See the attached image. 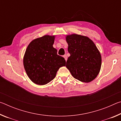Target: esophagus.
<instances>
[{
  "instance_id": "34e87169",
  "label": "esophagus",
  "mask_w": 121,
  "mask_h": 121,
  "mask_svg": "<svg viewBox=\"0 0 121 121\" xmlns=\"http://www.w3.org/2000/svg\"><path fill=\"white\" fill-rule=\"evenodd\" d=\"M63 57H64V58L65 59V60L67 61V56H66V55H64V56H63Z\"/></svg>"
}]
</instances>
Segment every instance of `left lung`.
<instances>
[{
  "label": "left lung",
  "instance_id": "1",
  "mask_svg": "<svg viewBox=\"0 0 121 121\" xmlns=\"http://www.w3.org/2000/svg\"><path fill=\"white\" fill-rule=\"evenodd\" d=\"M65 39L70 54L67 61V69L79 81H92L99 74L101 65V56L97 46L86 36L71 34Z\"/></svg>",
  "mask_w": 121,
  "mask_h": 121
}]
</instances>
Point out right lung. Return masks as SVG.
<instances>
[{"label": "right lung", "mask_w": 121, "mask_h": 121, "mask_svg": "<svg viewBox=\"0 0 121 121\" xmlns=\"http://www.w3.org/2000/svg\"><path fill=\"white\" fill-rule=\"evenodd\" d=\"M55 36L45 35L35 39L26 49L23 65L28 76L32 82L45 85L56 77L60 67L65 65V60L57 54L53 47Z\"/></svg>", "instance_id": "obj_1"}]
</instances>
